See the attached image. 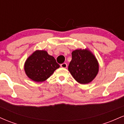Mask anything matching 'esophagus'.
Instances as JSON below:
<instances>
[{
    "mask_svg": "<svg viewBox=\"0 0 124 124\" xmlns=\"http://www.w3.org/2000/svg\"><path fill=\"white\" fill-rule=\"evenodd\" d=\"M67 63H63L61 65V66L62 67V68H67Z\"/></svg>",
    "mask_w": 124,
    "mask_h": 124,
    "instance_id": "obj_1",
    "label": "esophagus"
}]
</instances>
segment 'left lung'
<instances>
[{
    "label": "left lung",
    "mask_w": 124,
    "mask_h": 124,
    "mask_svg": "<svg viewBox=\"0 0 124 124\" xmlns=\"http://www.w3.org/2000/svg\"><path fill=\"white\" fill-rule=\"evenodd\" d=\"M72 59L68 66L74 79L80 84H88L99 72V63L89 49H76L72 52Z\"/></svg>",
    "instance_id": "1"
}]
</instances>
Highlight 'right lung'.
I'll return each mask as SVG.
<instances>
[{"mask_svg": "<svg viewBox=\"0 0 124 124\" xmlns=\"http://www.w3.org/2000/svg\"><path fill=\"white\" fill-rule=\"evenodd\" d=\"M60 66L46 51L37 50L27 59L24 64L25 74L37 82L46 80Z\"/></svg>", "mask_w": 124, "mask_h": 124, "instance_id": "1", "label": "right lung"}]
</instances>
